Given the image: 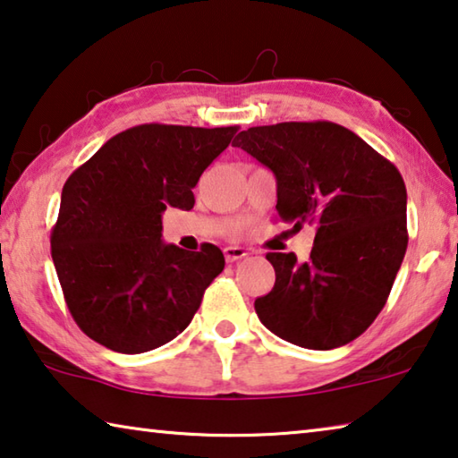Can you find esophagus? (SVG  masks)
<instances>
[{"label":"esophagus","mask_w":458,"mask_h":458,"mask_svg":"<svg viewBox=\"0 0 458 458\" xmlns=\"http://www.w3.org/2000/svg\"><path fill=\"white\" fill-rule=\"evenodd\" d=\"M248 248H242V246H226L224 248V257H226V260L228 262H236V260H240V259H244V257H248Z\"/></svg>","instance_id":"34e87169"}]
</instances>
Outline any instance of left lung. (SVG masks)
Returning <instances> with one entry per match:
<instances>
[{
	"label": "left lung",
	"instance_id": "left-lung-1",
	"mask_svg": "<svg viewBox=\"0 0 458 458\" xmlns=\"http://www.w3.org/2000/svg\"><path fill=\"white\" fill-rule=\"evenodd\" d=\"M232 145L275 174L281 220L315 226L307 262L267 254L276 281L254 301L259 319L307 350L350 344L384 309L406 254V185L396 165L329 121L250 127Z\"/></svg>",
	"mask_w": 458,
	"mask_h": 458
}]
</instances>
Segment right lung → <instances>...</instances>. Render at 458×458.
Here are the masks:
<instances>
[{"mask_svg":"<svg viewBox=\"0 0 458 458\" xmlns=\"http://www.w3.org/2000/svg\"><path fill=\"white\" fill-rule=\"evenodd\" d=\"M238 127H131L68 177L52 260L68 311L97 344L143 353L188 327L224 270L218 246L190 252L161 240L169 206L191 210L204 169Z\"/></svg>","mask_w":458,"mask_h":458,"instance_id":"1","label":"right lung"}]
</instances>
